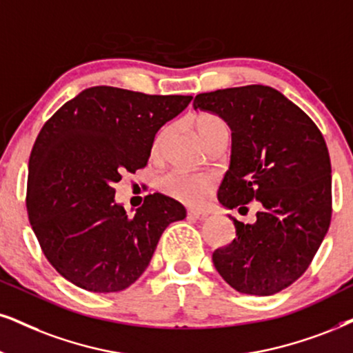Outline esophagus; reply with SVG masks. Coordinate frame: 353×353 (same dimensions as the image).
Segmentation results:
<instances>
[{"instance_id": "1", "label": "esophagus", "mask_w": 353, "mask_h": 353, "mask_svg": "<svg viewBox=\"0 0 353 353\" xmlns=\"http://www.w3.org/2000/svg\"><path fill=\"white\" fill-rule=\"evenodd\" d=\"M188 216L190 217H194V219H199V221H204V219H208V212H204V211H188Z\"/></svg>"}]
</instances>
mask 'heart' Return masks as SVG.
<instances>
[{
  "label": "heart",
  "instance_id": "heart-1",
  "mask_svg": "<svg viewBox=\"0 0 353 353\" xmlns=\"http://www.w3.org/2000/svg\"><path fill=\"white\" fill-rule=\"evenodd\" d=\"M194 132L208 149L221 142H228L230 137V128L221 116L212 114V112H201L196 114L191 121ZM170 129L165 128L157 134L154 145H152V154L159 155L162 150L165 141H167ZM160 186L165 193L173 196L178 201L188 204V206H201L206 201L214 188V178L210 175H196V173L185 172H172L167 173Z\"/></svg>",
  "mask_w": 353,
  "mask_h": 353
}]
</instances>
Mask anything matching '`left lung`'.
I'll list each match as a JSON object with an SVG mask.
<instances>
[{
  "label": "left lung",
  "instance_id": "left-lung-1",
  "mask_svg": "<svg viewBox=\"0 0 353 353\" xmlns=\"http://www.w3.org/2000/svg\"><path fill=\"white\" fill-rule=\"evenodd\" d=\"M193 106L221 116L232 130L219 203L229 210L252 201L262 206L255 224L229 216L236 239L212 254L216 270L239 293L270 296L288 288L311 265L332 217L330 159L323 134L272 86L201 93Z\"/></svg>",
  "mask_w": 353,
  "mask_h": 353
}]
</instances>
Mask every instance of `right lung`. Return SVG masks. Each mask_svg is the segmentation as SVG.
Wrapping results in <instances>:
<instances>
[{"label":"right lung","mask_w":353,"mask_h":353,"mask_svg":"<svg viewBox=\"0 0 353 353\" xmlns=\"http://www.w3.org/2000/svg\"><path fill=\"white\" fill-rule=\"evenodd\" d=\"M191 99L93 86L43 124L30 152L26 208L65 280L93 293L125 290L149 267L167 225L185 219L183 204L160 193L129 216L112 185L145 167L155 134Z\"/></svg>","instance_id":"add662e5"}]
</instances>
